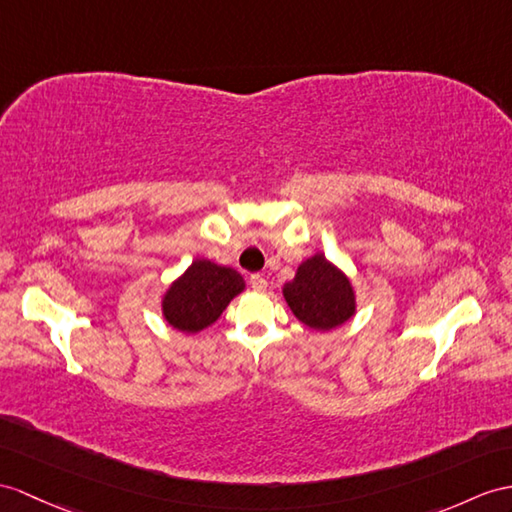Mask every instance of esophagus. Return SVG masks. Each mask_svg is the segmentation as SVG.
Returning a JSON list of instances; mask_svg holds the SVG:
<instances>
[{
  "mask_svg": "<svg viewBox=\"0 0 512 512\" xmlns=\"http://www.w3.org/2000/svg\"><path fill=\"white\" fill-rule=\"evenodd\" d=\"M249 284H252V289H256V291L267 289V280H265V276H260V273H252V276H249Z\"/></svg>",
  "mask_w": 512,
  "mask_h": 512,
  "instance_id": "obj_1",
  "label": "esophagus"
}]
</instances>
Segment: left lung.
<instances>
[{
    "mask_svg": "<svg viewBox=\"0 0 512 512\" xmlns=\"http://www.w3.org/2000/svg\"><path fill=\"white\" fill-rule=\"evenodd\" d=\"M282 295L304 326L321 332L343 326L356 313L350 278L323 254L304 260L297 267L295 278L284 284Z\"/></svg>",
    "mask_w": 512,
    "mask_h": 512,
    "instance_id": "left-lung-1",
    "label": "left lung"
}]
</instances>
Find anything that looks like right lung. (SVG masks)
I'll use <instances>...</instances> for the list:
<instances>
[{
  "mask_svg": "<svg viewBox=\"0 0 512 512\" xmlns=\"http://www.w3.org/2000/svg\"><path fill=\"white\" fill-rule=\"evenodd\" d=\"M245 289L239 271L210 260H195L162 297V315L171 328L195 334L221 317L232 299Z\"/></svg>",
  "mask_w": 512,
  "mask_h": 512,
  "instance_id": "1",
  "label": "right lung"
}]
</instances>
